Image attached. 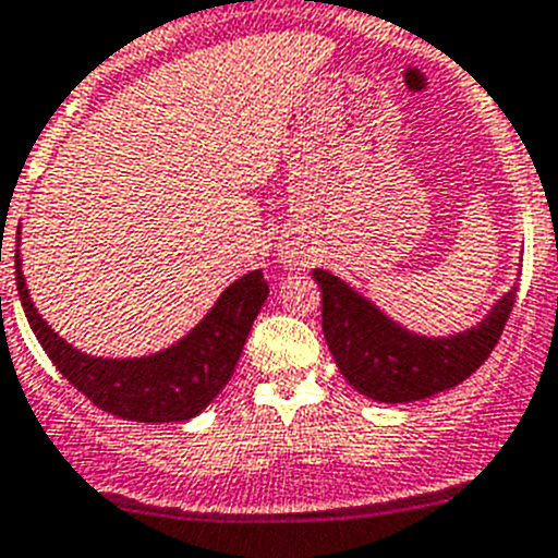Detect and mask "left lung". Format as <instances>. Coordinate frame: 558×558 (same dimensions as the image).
I'll use <instances>...</instances> for the list:
<instances>
[{"label":"left lung","mask_w":558,"mask_h":558,"mask_svg":"<svg viewBox=\"0 0 558 558\" xmlns=\"http://www.w3.org/2000/svg\"><path fill=\"white\" fill-rule=\"evenodd\" d=\"M323 289V333L341 375L378 403H411L453 389L489 359L514 308L517 286L486 319L448 339L409 333L325 269H314Z\"/></svg>","instance_id":"left-lung-1"}]
</instances>
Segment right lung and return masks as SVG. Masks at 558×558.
<instances>
[{"label": "right lung", "mask_w": 558, "mask_h": 558, "mask_svg": "<svg viewBox=\"0 0 558 558\" xmlns=\"http://www.w3.org/2000/svg\"><path fill=\"white\" fill-rule=\"evenodd\" d=\"M16 286L29 328L60 375L97 409L133 423H180L197 416L233 375L269 294L264 272L255 269L230 283L203 323L172 348L144 359H94L66 344L44 323L29 300L19 255Z\"/></svg>", "instance_id": "add662e5"}]
</instances>
